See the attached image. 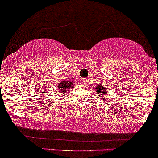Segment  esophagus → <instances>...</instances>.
<instances>
[{"label": "esophagus", "mask_w": 158, "mask_h": 158, "mask_svg": "<svg viewBox=\"0 0 158 158\" xmlns=\"http://www.w3.org/2000/svg\"><path fill=\"white\" fill-rule=\"evenodd\" d=\"M86 82H87V79H82V83L84 84V85H85V84H86Z\"/></svg>", "instance_id": "1"}]
</instances>
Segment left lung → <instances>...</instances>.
<instances>
[{"mask_svg":"<svg viewBox=\"0 0 158 158\" xmlns=\"http://www.w3.org/2000/svg\"><path fill=\"white\" fill-rule=\"evenodd\" d=\"M95 91L98 92V95H97V97H102L103 99V101H106V98H105V92H106V89H105V87L103 86L102 84H98V86H96L95 88Z\"/></svg>","mask_w":158,"mask_h":158,"instance_id":"8db88e82","label":"left lung"}]
</instances>
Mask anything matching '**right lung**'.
<instances>
[{
    "label": "right lung",
    "instance_id": "add662e5",
    "mask_svg": "<svg viewBox=\"0 0 158 158\" xmlns=\"http://www.w3.org/2000/svg\"><path fill=\"white\" fill-rule=\"evenodd\" d=\"M74 86L73 85V83L72 81H62L61 82L59 83L58 89L60 90V92L61 93H64L65 92L68 91L69 89H70V88H73Z\"/></svg>",
    "mask_w": 158,
    "mask_h": 158
}]
</instances>
